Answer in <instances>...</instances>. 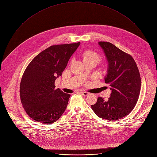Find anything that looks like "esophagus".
I'll return each instance as SVG.
<instances>
[{"mask_svg":"<svg viewBox=\"0 0 157 157\" xmlns=\"http://www.w3.org/2000/svg\"><path fill=\"white\" fill-rule=\"evenodd\" d=\"M81 94L83 96H87L89 95V93L87 92H81Z\"/></svg>","mask_w":157,"mask_h":157,"instance_id":"34e87169","label":"esophagus"}]
</instances>
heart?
<instances>
[{
	"label": "heart",
	"instance_id": "1",
	"mask_svg": "<svg viewBox=\"0 0 157 157\" xmlns=\"http://www.w3.org/2000/svg\"><path fill=\"white\" fill-rule=\"evenodd\" d=\"M82 56L84 61L94 59L98 62L101 59L100 56L97 53L89 50H85L84 52H83L82 53Z\"/></svg>",
	"mask_w": 157,
	"mask_h": 157
}]
</instances>
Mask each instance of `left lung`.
I'll use <instances>...</instances> for the list:
<instances>
[{
  "label": "left lung",
  "mask_w": 157,
  "mask_h": 157,
  "mask_svg": "<svg viewBox=\"0 0 157 157\" xmlns=\"http://www.w3.org/2000/svg\"><path fill=\"white\" fill-rule=\"evenodd\" d=\"M98 44L108 62L104 79L112 92L107 101L99 97L91 108L100 118L119 120L127 116L137 102L141 88L140 73L131 55L109 42L99 41Z\"/></svg>",
  "instance_id": "8db88e82"
}]
</instances>
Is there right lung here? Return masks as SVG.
I'll return each mask as SVG.
<instances>
[{
    "label": "right lung",
    "instance_id": "1",
    "mask_svg": "<svg viewBox=\"0 0 157 157\" xmlns=\"http://www.w3.org/2000/svg\"><path fill=\"white\" fill-rule=\"evenodd\" d=\"M79 44L78 42L51 46L27 67L20 82V96L27 114L35 121L52 124L64 113L70 94L55 89V81L62 75Z\"/></svg>",
    "mask_w": 157,
    "mask_h": 157
}]
</instances>
